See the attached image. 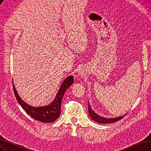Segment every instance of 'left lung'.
Here are the masks:
<instances>
[{"mask_svg":"<svg viewBox=\"0 0 151 151\" xmlns=\"http://www.w3.org/2000/svg\"><path fill=\"white\" fill-rule=\"evenodd\" d=\"M88 113H89V115L91 117V119L99 124L114 123V122H117V121L121 120L125 115H124L122 116L116 117V118H110V119L104 118V117H102V116L98 115L97 114H96L93 111V109H91L90 106L89 104V102H88Z\"/></svg>","mask_w":151,"mask_h":151,"instance_id":"8db88e82","label":"left lung"}]
</instances>
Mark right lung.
Returning <instances> with one entry per match:
<instances>
[{"instance_id": "1", "label": "right lung", "mask_w": 151, "mask_h": 151, "mask_svg": "<svg viewBox=\"0 0 151 151\" xmlns=\"http://www.w3.org/2000/svg\"><path fill=\"white\" fill-rule=\"evenodd\" d=\"M73 78L70 76L66 78L59 89L56 96L50 104L44 106L35 107L25 102L18 95L15 87L13 85V90L17 100L24 111L32 118L43 123H50L57 120L61 113V104L66 90L73 83Z\"/></svg>"}]
</instances>
